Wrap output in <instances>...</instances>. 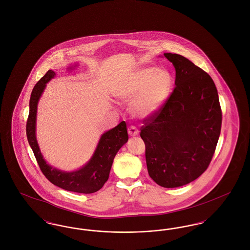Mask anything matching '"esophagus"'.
Returning <instances> with one entry per match:
<instances>
[{"label": "esophagus", "instance_id": "34e87169", "mask_svg": "<svg viewBox=\"0 0 250 250\" xmlns=\"http://www.w3.org/2000/svg\"><path fill=\"white\" fill-rule=\"evenodd\" d=\"M128 134L130 137H136L139 135V130L136 128V126L131 125L128 127Z\"/></svg>", "mask_w": 250, "mask_h": 250}]
</instances>
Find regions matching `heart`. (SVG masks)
Listing matches in <instances>:
<instances>
[{"instance_id": "obj_1", "label": "heart", "mask_w": 250, "mask_h": 250, "mask_svg": "<svg viewBox=\"0 0 250 250\" xmlns=\"http://www.w3.org/2000/svg\"><path fill=\"white\" fill-rule=\"evenodd\" d=\"M172 78L166 70L154 67L133 72L120 80L113 87V95L123 103H132L131 111L139 118L156 113L168 97Z\"/></svg>"}]
</instances>
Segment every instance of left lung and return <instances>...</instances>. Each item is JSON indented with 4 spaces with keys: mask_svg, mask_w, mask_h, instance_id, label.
Wrapping results in <instances>:
<instances>
[{
    "mask_svg": "<svg viewBox=\"0 0 250 250\" xmlns=\"http://www.w3.org/2000/svg\"><path fill=\"white\" fill-rule=\"evenodd\" d=\"M175 68V88L141 137L150 177L160 187L189 184L207 169L221 130L222 111L212 78L189 60L164 53Z\"/></svg>",
    "mask_w": 250,
    "mask_h": 250,
    "instance_id": "1",
    "label": "left lung"
}]
</instances>
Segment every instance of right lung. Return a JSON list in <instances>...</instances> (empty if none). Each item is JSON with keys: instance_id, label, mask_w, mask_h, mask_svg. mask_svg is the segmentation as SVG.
<instances>
[{"instance_id": "obj_1", "label": "right lung", "mask_w": 250, "mask_h": 250, "mask_svg": "<svg viewBox=\"0 0 250 250\" xmlns=\"http://www.w3.org/2000/svg\"><path fill=\"white\" fill-rule=\"evenodd\" d=\"M54 76L55 72L48 70L33 89L30 98V111L26 124L28 142L42 173L50 183L64 190L83 194L95 193L102 188L107 182L115 155L120 148L128 141L126 124L123 121L114 128L105 132L99 140L94 155L81 168L65 171L48 165L43 158L36 141V112L39 98L45 90L46 84Z\"/></svg>"}]
</instances>
